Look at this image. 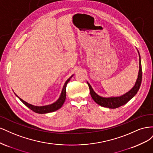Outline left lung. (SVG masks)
I'll list each match as a JSON object with an SVG mask.
<instances>
[{
    "mask_svg": "<svg viewBox=\"0 0 153 153\" xmlns=\"http://www.w3.org/2000/svg\"><path fill=\"white\" fill-rule=\"evenodd\" d=\"M137 51L138 53V56H139V71H138V78L135 84V85L133 86V87L130 91H129L126 93H125L124 94L121 96L105 98V97L100 96L98 94H96L93 90V89L92 88L91 85L89 84V83L87 82V84L89 87L90 94L92 98L93 99V100L97 104H98L101 106H103V107H106L109 108H116L128 103L129 100L133 98V97L137 94V92L140 89L142 77L141 58L139 52H138V50Z\"/></svg>",
    "mask_w": 153,
    "mask_h": 153,
    "instance_id": "left-lung-1",
    "label": "left lung"
}]
</instances>
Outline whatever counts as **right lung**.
Listing matches in <instances>:
<instances>
[{
	"label": "right lung",
	"mask_w": 153,
	"mask_h": 153,
	"mask_svg": "<svg viewBox=\"0 0 153 153\" xmlns=\"http://www.w3.org/2000/svg\"><path fill=\"white\" fill-rule=\"evenodd\" d=\"M73 75L69 77L68 79L66 80V82L64 84L62 90L61 92V94L60 95V97L59 98V99L54 102L52 104L50 105H45V106H35L33 105L29 104L26 101H24L23 100H22L20 98H19L16 94L15 95L18 97V98L20 99V100L22 101V102L24 103L25 105H26L27 107L29 108L30 110H32L33 112L38 113V114H47V113H50L52 112H54V111H56L58 109H59L62 106V105L64 104V101L66 100V85L67 84L70 80L71 78L73 77Z\"/></svg>",
	"instance_id": "1"
}]
</instances>
